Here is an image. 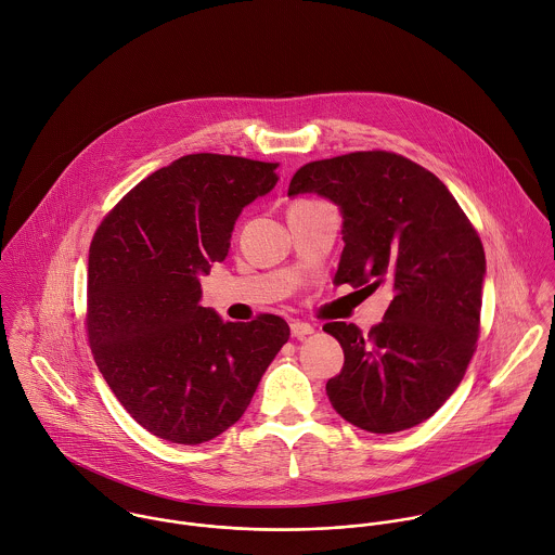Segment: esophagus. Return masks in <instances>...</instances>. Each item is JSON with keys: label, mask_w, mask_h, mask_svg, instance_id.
Instances as JSON below:
<instances>
[{"label": "esophagus", "mask_w": 555, "mask_h": 555, "mask_svg": "<svg viewBox=\"0 0 555 555\" xmlns=\"http://www.w3.org/2000/svg\"><path fill=\"white\" fill-rule=\"evenodd\" d=\"M289 331H292V337L302 339V337H307V335H311V333H313V326H311V324H307V322L294 320V322L289 324Z\"/></svg>", "instance_id": "1"}]
</instances>
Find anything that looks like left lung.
Here are the masks:
<instances>
[{
  "instance_id": "left-lung-1",
  "label": "left lung",
  "mask_w": 555,
  "mask_h": 555,
  "mask_svg": "<svg viewBox=\"0 0 555 555\" xmlns=\"http://www.w3.org/2000/svg\"><path fill=\"white\" fill-rule=\"evenodd\" d=\"M302 192L341 209L346 246L335 283L393 292L367 335L354 324H324L346 359L326 383L333 409L376 435L426 422L476 352L487 272L478 231L437 175L391 151L309 162L287 190Z\"/></svg>"
}]
</instances>
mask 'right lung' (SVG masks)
Listing matches in <instances>:
<instances>
[{
  "mask_svg": "<svg viewBox=\"0 0 555 555\" xmlns=\"http://www.w3.org/2000/svg\"><path fill=\"white\" fill-rule=\"evenodd\" d=\"M272 162L192 153L142 179L101 220L88 255L86 333L99 372L151 435L196 446L233 426L289 339L283 318L222 322L198 305Z\"/></svg>",
  "mask_w": 555,
  "mask_h": 555,
  "instance_id": "add662e5",
  "label": "right lung"
}]
</instances>
